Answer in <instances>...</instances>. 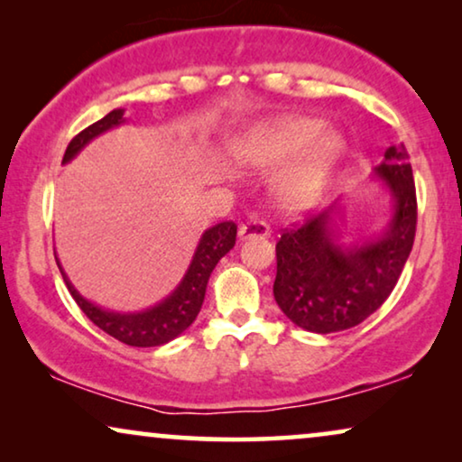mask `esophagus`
I'll list each match as a JSON object with an SVG mask.
<instances>
[{
	"instance_id": "esophagus-1",
	"label": "esophagus",
	"mask_w": 462,
	"mask_h": 462,
	"mask_svg": "<svg viewBox=\"0 0 462 462\" xmlns=\"http://www.w3.org/2000/svg\"><path fill=\"white\" fill-rule=\"evenodd\" d=\"M271 233L269 225L261 218H252L248 223L239 226V239H252V237H267Z\"/></svg>"
}]
</instances>
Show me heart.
Returning <instances> with one entry per match:
<instances>
[{"instance_id":"obj_1","label":"heart","mask_w":462,"mask_h":462,"mask_svg":"<svg viewBox=\"0 0 462 462\" xmlns=\"http://www.w3.org/2000/svg\"><path fill=\"white\" fill-rule=\"evenodd\" d=\"M231 153L256 170L277 168L298 154L275 179V193L290 208H307L326 191L345 141L337 132H324L321 119L286 116L250 125L231 144Z\"/></svg>"}]
</instances>
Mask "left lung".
Instances as JSON below:
<instances>
[{"label": "left lung", "instance_id": "left-lung-1", "mask_svg": "<svg viewBox=\"0 0 462 462\" xmlns=\"http://www.w3.org/2000/svg\"><path fill=\"white\" fill-rule=\"evenodd\" d=\"M374 176L389 189L391 218L374 237L343 244L338 201L305 225L286 229L275 245L273 296L302 330L330 334L370 318L393 292L416 233V189L403 144L384 151Z\"/></svg>", "mask_w": 462, "mask_h": 462}]
</instances>
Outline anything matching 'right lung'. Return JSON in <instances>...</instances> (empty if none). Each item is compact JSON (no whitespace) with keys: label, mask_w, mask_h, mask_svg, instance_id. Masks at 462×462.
<instances>
[{"label":"right lung","mask_w":462,"mask_h":462,"mask_svg":"<svg viewBox=\"0 0 462 462\" xmlns=\"http://www.w3.org/2000/svg\"><path fill=\"white\" fill-rule=\"evenodd\" d=\"M122 124H125L124 109H113L111 113H106L103 119L88 125L86 130H81L79 134L69 143L65 157H62V163H69L88 143L94 141V138L100 134H105L106 130L117 128V125ZM236 236L237 225L231 223V220H225V223H218L210 226V229H206L204 236L199 237V244L198 248H195L191 264H189L187 273L180 280L179 286H176L166 299L157 302V305L136 313L109 311V309L94 305V302L84 299V296L75 290L71 280H69L65 273V269L60 267L59 258H56V264H59L69 292H71L75 302H78L79 309L88 315V319H90L92 324H97L100 330L109 334V337L117 338L119 343H125L130 346H160L185 332L187 328L193 324L195 318H198L199 309L204 305L206 286L208 280H210V273L214 267H217L220 258L236 245Z\"/></svg>","instance_id":"obj_1"}]
</instances>
